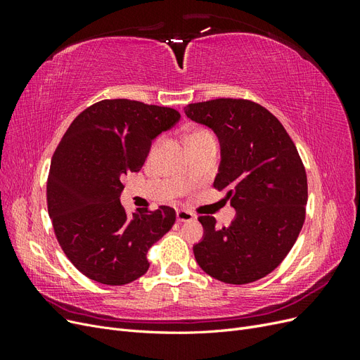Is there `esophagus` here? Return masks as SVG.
<instances>
[{"label": "esophagus", "mask_w": 360, "mask_h": 360, "mask_svg": "<svg viewBox=\"0 0 360 360\" xmlns=\"http://www.w3.org/2000/svg\"><path fill=\"white\" fill-rule=\"evenodd\" d=\"M193 219H195V216L189 210H183V209L177 210V221L179 222H189Z\"/></svg>", "instance_id": "esophagus-1"}]
</instances>
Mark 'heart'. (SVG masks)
I'll use <instances>...</instances> for the list:
<instances>
[{
  "label": "heart",
  "mask_w": 360,
  "mask_h": 360,
  "mask_svg": "<svg viewBox=\"0 0 360 360\" xmlns=\"http://www.w3.org/2000/svg\"><path fill=\"white\" fill-rule=\"evenodd\" d=\"M204 135H212L209 130H204V129H197V130H193V132L189 135V138L188 139H192V138H197V136H204ZM158 147V143L153 146V150Z\"/></svg>",
  "instance_id": "1"
}]
</instances>
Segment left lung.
Here are the masks:
<instances>
[{
	"label": "left lung",
	"mask_w": 360,
	"mask_h": 360,
	"mask_svg": "<svg viewBox=\"0 0 360 360\" xmlns=\"http://www.w3.org/2000/svg\"><path fill=\"white\" fill-rule=\"evenodd\" d=\"M186 115L221 144L213 186L226 191L236 217L216 228L200 216L204 237L193 246L198 266L225 284L242 285L274 271L296 243L308 201L307 171L292 139L264 106L246 99L189 103Z\"/></svg>",
	"instance_id": "left-lung-1"
}]
</instances>
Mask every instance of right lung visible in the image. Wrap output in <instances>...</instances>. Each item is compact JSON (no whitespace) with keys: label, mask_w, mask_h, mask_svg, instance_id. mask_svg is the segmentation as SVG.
Wrapping results in <instances>:
<instances>
[{"label":"right lung","mask_w":360,"mask_h":360,"mask_svg":"<svg viewBox=\"0 0 360 360\" xmlns=\"http://www.w3.org/2000/svg\"><path fill=\"white\" fill-rule=\"evenodd\" d=\"M180 120L179 111L129 99L84 110L51 160L46 197L57 240L82 275L124 285L150 267L148 249L176 222V210H138L120 202L123 177L143 168L153 141Z\"/></svg>","instance_id":"right-lung-1"}]
</instances>
